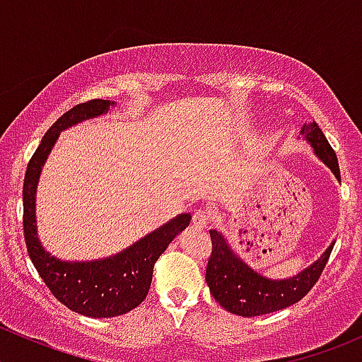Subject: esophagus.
I'll list each match as a JSON object with an SVG mask.
<instances>
[{
  "label": "esophagus",
  "mask_w": 362,
  "mask_h": 362,
  "mask_svg": "<svg viewBox=\"0 0 362 362\" xmlns=\"http://www.w3.org/2000/svg\"><path fill=\"white\" fill-rule=\"evenodd\" d=\"M208 221H210V215H208L206 210H202V208L196 210L194 215H192V224H194V228H199V229L206 228Z\"/></svg>",
  "instance_id": "1"
}]
</instances>
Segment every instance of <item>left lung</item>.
Listing matches in <instances>:
<instances>
[{
  "mask_svg": "<svg viewBox=\"0 0 362 362\" xmlns=\"http://www.w3.org/2000/svg\"><path fill=\"white\" fill-rule=\"evenodd\" d=\"M301 134L313 148V154L333 171L338 182H341L337 154L315 120L305 124L301 127ZM210 236L211 255L206 264V284L210 293L222 308L242 317L279 312L305 298L319 280L334 247L333 242L317 261L289 279H268L250 268L233 250L228 238L221 231L210 229Z\"/></svg>",
  "mask_w": 362,
  "mask_h": 362,
  "instance_id": "8db88e82",
  "label": "left lung"
}]
</instances>
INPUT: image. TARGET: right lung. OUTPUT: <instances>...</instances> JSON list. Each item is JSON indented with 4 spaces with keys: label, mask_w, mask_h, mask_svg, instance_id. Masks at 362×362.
<instances>
[{
    "label": "right lung",
    "mask_w": 362,
    "mask_h": 362,
    "mask_svg": "<svg viewBox=\"0 0 362 362\" xmlns=\"http://www.w3.org/2000/svg\"><path fill=\"white\" fill-rule=\"evenodd\" d=\"M110 107L115 101L93 100L61 115L29 160L23 189L24 238L36 272L57 301L93 319L124 315L136 308L147 298L159 255L191 222V214H180L119 254L93 261H63L42 245L36 229V187L43 164L64 129L105 115Z\"/></svg>",
    "instance_id": "add662e5"
}]
</instances>
